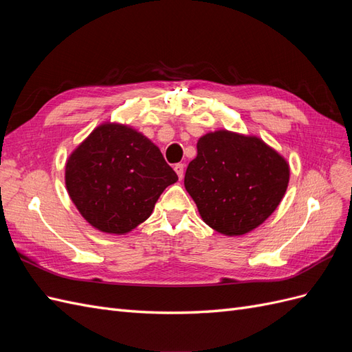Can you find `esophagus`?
I'll return each mask as SVG.
<instances>
[{"mask_svg": "<svg viewBox=\"0 0 352 352\" xmlns=\"http://www.w3.org/2000/svg\"><path fill=\"white\" fill-rule=\"evenodd\" d=\"M175 172H176V175H177V177L182 180V177H184V173H185V166L182 164V163H179V164H176L175 166Z\"/></svg>", "mask_w": 352, "mask_h": 352, "instance_id": "obj_1", "label": "esophagus"}]
</instances>
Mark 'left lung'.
I'll use <instances>...</instances> for the list:
<instances>
[{
  "mask_svg": "<svg viewBox=\"0 0 352 352\" xmlns=\"http://www.w3.org/2000/svg\"><path fill=\"white\" fill-rule=\"evenodd\" d=\"M289 184V164L257 136L216 131L201 136L185 188L210 228L239 236L278 208Z\"/></svg>",
  "mask_w": 352,
  "mask_h": 352,
  "instance_id": "left-lung-1",
  "label": "left lung"
}]
</instances>
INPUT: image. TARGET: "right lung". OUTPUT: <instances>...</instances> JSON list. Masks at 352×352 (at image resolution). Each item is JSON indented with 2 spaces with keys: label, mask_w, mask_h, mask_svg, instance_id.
Instances as JSON below:
<instances>
[{
  "label": "right lung",
  "mask_w": 352,
  "mask_h": 352,
  "mask_svg": "<svg viewBox=\"0 0 352 352\" xmlns=\"http://www.w3.org/2000/svg\"><path fill=\"white\" fill-rule=\"evenodd\" d=\"M177 175L146 136L133 127L102 123L66 163V188L89 225L124 235L151 216Z\"/></svg>",
  "instance_id": "1"
}]
</instances>
